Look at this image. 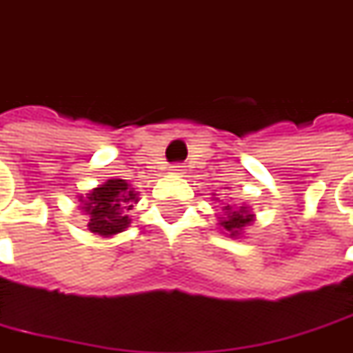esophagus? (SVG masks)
Masks as SVG:
<instances>
[{
  "label": "esophagus",
  "mask_w": 353,
  "mask_h": 353,
  "mask_svg": "<svg viewBox=\"0 0 353 353\" xmlns=\"http://www.w3.org/2000/svg\"><path fill=\"white\" fill-rule=\"evenodd\" d=\"M185 165L183 164H174V165H170V174H174V176H181L185 170H183Z\"/></svg>",
  "instance_id": "34e87169"
}]
</instances>
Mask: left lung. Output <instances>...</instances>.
Returning <instances> with one entry per match:
<instances>
[{
  "instance_id": "obj_1",
  "label": "left lung",
  "mask_w": 353,
  "mask_h": 353,
  "mask_svg": "<svg viewBox=\"0 0 353 353\" xmlns=\"http://www.w3.org/2000/svg\"><path fill=\"white\" fill-rule=\"evenodd\" d=\"M254 214L248 205H225L223 214H219V225L225 228L230 238H238L244 228L254 223ZM225 232V234H226Z\"/></svg>"
}]
</instances>
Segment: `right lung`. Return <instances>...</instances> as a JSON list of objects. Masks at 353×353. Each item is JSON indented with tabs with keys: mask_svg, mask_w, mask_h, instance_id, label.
Segmentation results:
<instances>
[{
	"mask_svg": "<svg viewBox=\"0 0 353 353\" xmlns=\"http://www.w3.org/2000/svg\"><path fill=\"white\" fill-rule=\"evenodd\" d=\"M139 203V191L130 188L127 179H107L93 188L90 193L79 195V209L85 213L90 232L97 236L111 238L127 230L130 225L128 213Z\"/></svg>",
	"mask_w": 353,
	"mask_h": 353,
	"instance_id": "1",
	"label": "right lung"
}]
</instances>
